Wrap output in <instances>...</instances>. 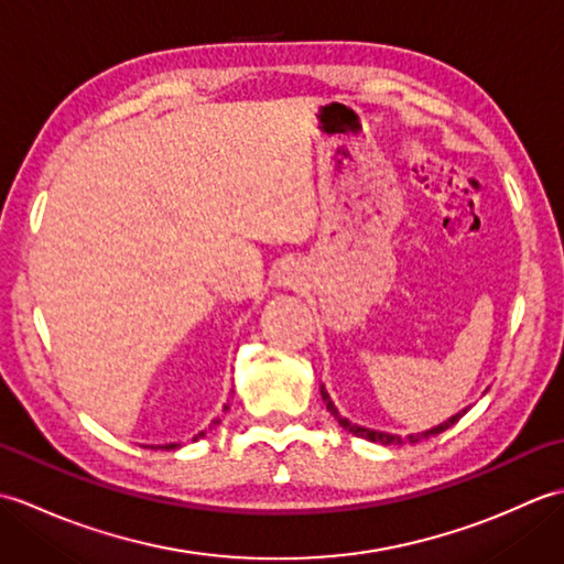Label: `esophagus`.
<instances>
[{"label":"esophagus","mask_w":564,"mask_h":564,"mask_svg":"<svg viewBox=\"0 0 564 564\" xmlns=\"http://www.w3.org/2000/svg\"><path fill=\"white\" fill-rule=\"evenodd\" d=\"M275 283L281 285L285 291H297L303 285V273L297 263H285V267L275 275Z\"/></svg>","instance_id":"obj_1"}]
</instances>
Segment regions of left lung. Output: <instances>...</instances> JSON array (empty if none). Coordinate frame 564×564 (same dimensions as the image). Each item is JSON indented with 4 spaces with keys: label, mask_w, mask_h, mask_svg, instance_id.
Returning a JSON list of instances; mask_svg holds the SVG:
<instances>
[{
    "label": "left lung",
    "mask_w": 564,
    "mask_h": 564,
    "mask_svg": "<svg viewBox=\"0 0 564 564\" xmlns=\"http://www.w3.org/2000/svg\"><path fill=\"white\" fill-rule=\"evenodd\" d=\"M319 392H322V400H325V404H327V410H329V414L337 419L339 422V426H344L346 431H349V434H354V436H361V438H366V441H373V443H382V446H398V443H419L422 438H429V436H436V434H441V431H446V429H451L455 422H458V419L470 410V406H465L463 412H458V414H453L451 419H446V422L443 424H438V426H434V429H429V431H422V434H410L406 438H400L398 434H386V431H373V429H366V426H358V424H351L349 419L346 416H341L339 414V410L337 406H334V402H332V398H329V392L325 390V386L319 388Z\"/></svg>",
    "instance_id": "left-lung-1"
}]
</instances>
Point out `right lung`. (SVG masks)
I'll return each instance as SVG.
<instances>
[{"label": "right lung", "mask_w": 564, "mask_h": 564, "mask_svg": "<svg viewBox=\"0 0 564 564\" xmlns=\"http://www.w3.org/2000/svg\"><path fill=\"white\" fill-rule=\"evenodd\" d=\"M225 410H227V404H225ZM213 424H220V422H213ZM203 434H206V431H200L198 436H203ZM198 436H194V441H196ZM176 446H178V443H164V446H148V448H154V451H158V448H162V451H172V448H176Z\"/></svg>", "instance_id": "add662e5"}]
</instances>
